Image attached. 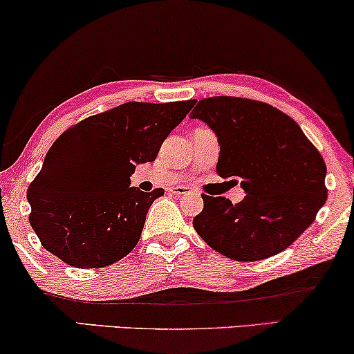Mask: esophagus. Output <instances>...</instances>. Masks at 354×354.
Returning a JSON list of instances; mask_svg holds the SVG:
<instances>
[{
	"mask_svg": "<svg viewBox=\"0 0 354 354\" xmlns=\"http://www.w3.org/2000/svg\"><path fill=\"white\" fill-rule=\"evenodd\" d=\"M171 194H174L176 196H183V195L190 194V188H188V187H183V185L172 187V188H171Z\"/></svg>",
	"mask_w": 354,
	"mask_h": 354,
	"instance_id": "1",
	"label": "esophagus"
}]
</instances>
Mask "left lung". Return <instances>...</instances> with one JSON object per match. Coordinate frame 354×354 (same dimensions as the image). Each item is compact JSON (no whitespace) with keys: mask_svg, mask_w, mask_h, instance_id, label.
Returning a JSON list of instances; mask_svg holds the SVG:
<instances>
[{"mask_svg":"<svg viewBox=\"0 0 354 354\" xmlns=\"http://www.w3.org/2000/svg\"><path fill=\"white\" fill-rule=\"evenodd\" d=\"M192 118L205 122L219 143V177L241 178L245 196H203L194 219L198 236L224 257L263 260L283 252L314 223L327 200L322 156L301 127L272 105L241 97H208Z\"/></svg>","mask_w":354,"mask_h":354,"instance_id":"obj_1","label":"left lung"}]
</instances>
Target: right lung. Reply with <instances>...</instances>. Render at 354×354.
Returning a JSON list of instances; mask_svg holds the SVG:
<instances>
[{
    "label": "right lung",
    "instance_id": "right-lung-1",
    "mask_svg": "<svg viewBox=\"0 0 354 354\" xmlns=\"http://www.w3.org/2000/svg\"><path fill=\"white\" fill-rule=\"evenodd\" d=\"M194 104L127 102L87 117L55 141L27 190L30 226L50 254L73 267L100 268L135 249L164 190L131 187V174L153 162Z\"/></svg>",
    "mask_w": 354,
    "mask_h": 354
}]
</instances>
